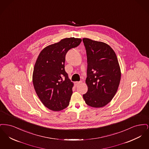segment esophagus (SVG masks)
Wrapping results in <instances>:
<instances>
[{"instance_id": "34e87169", "label": "esophagus", "mask_w": 149, "mask_h": 149, "mask_svg": "<svg viewBox=\"0 0 149 149\" xmlns=\"http://www.w3.org/2000/svg\"><path fill=\"white\" fill-rule=\"evenodd\" d=\"M81 83H82V81H76V82L75 83L76 86H77V85L80 84H81Z\"/></svg>"}]
</instances>
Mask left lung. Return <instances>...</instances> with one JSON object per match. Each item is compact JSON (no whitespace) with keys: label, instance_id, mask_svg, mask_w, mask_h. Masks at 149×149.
<instances>
[{"label":"left lung","instance_id":"obj_1","mask_svg":"<svg viewBox=\"0 0 149 149\" xmlns=\"http://www.w3.org/2000/svg\"><path fill=\"white\" fill-rule=\"evenodd\" d=\"M87 55L88 92L83 94L87 105L100 108L109 103L117 92L121 72L113 50L106 43L84 38Z\"/></svg>","mask_w":149,"mask_h":149}]
</instances>
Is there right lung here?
I'll use <instances>...</instances> for the list:
<instances>
[{"instance_id":"add662e5","label":"right lung","mask_w":149,"mask_h":149,"mask_svg":"<svg viewBox=\"0 0 149 149\" xmlns=\"http://www.w3.org/2000/svg\"><path fill=\"white\" fill-rule=\"evenodd\" d=\"M81 42L80 38H65L45 47L37 58L33 84L39 99L50 110L60 111L69 104L74 84L65 70V55Z\"/></svg>"}]
</instances>
